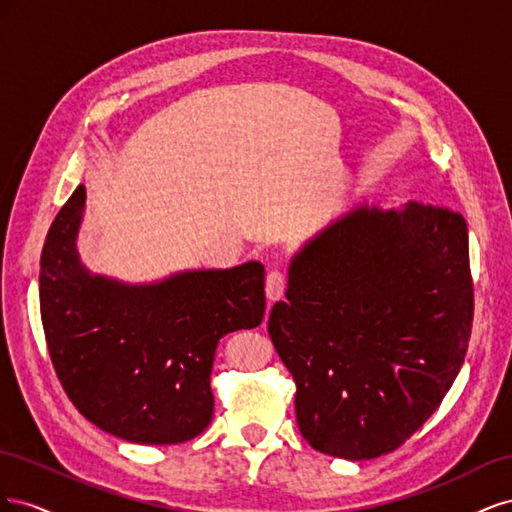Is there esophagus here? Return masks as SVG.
I'll return each mask as SVG.
<instances>
[{
    "label": "esophagus",
    "instance_id": "esophagus-1",
    "mask_svg": "<svg viewBox=\"0 0 512 512\" xmlns=\"http://www.w3.org/2000/svg\"><path fill=\"white\" fill-rule=\"evenodd\" d=\"M267 299L277 301L282 299V294L286 290V273L282 271H269L267 275Z\"/></svg>",
    "mask_w": 512,
    "mask_h": 512
}]
</instances>
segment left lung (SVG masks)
Returning <instances> with one entry per match:
<instances>
[{
	"mask_svg": "<svg viewBox=\"0 0 512 512\" xmlns=\"http://www.w3.org/2000/svg\"><path fill=\"white\" fill-rule=\"evenodd\" d=\"M472 318L461 213L408 203L342 215L292 258L269 316L301 436L350 461L395 451L451 389Z\"/></svg>",
	"mask_w": 512,
	"mask_h": 512,
	"instance_id": "1",
	"label": "left lung"
}]
</instances>
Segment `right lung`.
Returning <instances> with one entry per match:
<instances>
[{
  "label": "right lung",
  "instance_id": "1",
  "mask_svg": "<svg viewBox=\"0 0 512 512\" xmlns=\"http://www.w3.org/2000/svg\"><path fill=\"white\" fill-rule=\"evenodd\" d=\"M79 185L40 258V316L55 374L87 421L136 444H177L213 418L218 342L265 318V267L185 271L130 286L91 275L76 252Z\"/></svg>",
  "mask_w": 512,
  "mask_h": 512
}]
</instances>
